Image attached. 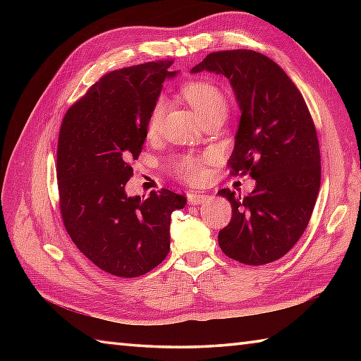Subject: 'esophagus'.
Wrapping results in <instances>:
<instances>
[{
	"label": "esophagus",
	"mask_w": 361,
	"mask_h": 361,
	"mask_svg": "<svg viewBox=\"0 0 361 361\" xmlns=\"http://www.w3.org/2000/svg\"><path fill=\"white\" fill-rule=\"evenodd\" d=\"M208 200V195L203 194H197V192H188V202L190 204H200Z\"/></svg>",
	"instance_id": "1"
}]
</instances>
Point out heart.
Returning <instances> with one entry per match:
<instances>
[{
    "label": "heart",
    "instance_id": "heart-1",
    "mask_svg": "<svg viewBox=\"0 0 361 361\" xmlns=\"http://www.w3.org/2000/svg\"><path fill=\"white\" fill-rule=\"evenodd\" d=\"M183 96H185L189 105L192 106L202 121L217 116V114H225L228 110V99L224 91L217 85L211 82L195 80L189 82L183 87ZM166 113V99L158 97L153 102L152 109L149 111L147 119V132L150 135H155L159 132L161 124H163V118ZM209 157H197V155H180L172 159V169L173 172L181 176L183 180L188 183H202L206 176H208V164Z\"/></svg>",
    "mask_w": 361,
    "mask_h": 361
}]
</instances>
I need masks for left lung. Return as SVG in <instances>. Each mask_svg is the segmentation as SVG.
I'll use <instances>...</instances> for the list:
<instances>
[{
	"instance_id": "1",
	"label": "left lung",
	"mask_w": 361,
	"mask_h": 361,
	"mask_svg": "<svg viewBox=\"0 0 361 361\" xmlns=\"http://www.w3.org/2000/svg\"><path fill=\"white\" fill-rule=\"evenodd\" d=\"M221 74L240 106L233 175L250 173L256 188L247 197L229 189L233 217L219 233L228 257L247 265L281 259L309 225L321 185L317 128L302 94L282 68L256 51L211 52L190 73Z\"/></svg>"
}]
</instances>
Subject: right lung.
<instances>
[{"label":"right lung","instance_id":"1","mask_svg":"<svg viewBox=\"0 0 361 361\" xmlns=\"http://www.w3.org/2000/svg\"><path fill=\"white\" fill-rule=\"evenodd\" d=\"M172 60L111 71L70 106L60 126L57 185L60 212L71 240L101 270L136 278L171 250V214L186 197L169 189L127 197L147 119Z\"/></svg>","mask_w":361,"mask_h":361}]
</instances>
